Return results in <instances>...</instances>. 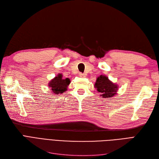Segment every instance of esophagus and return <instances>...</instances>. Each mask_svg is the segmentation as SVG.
Returning a JSON list of instances; mask_svg holds the SVG:
<instances>
[{"mask_svg": "<svg viewBox=\"0 0 159 159\" xmlns=\"http://www.w3.org/2000/svg\"><path fill=\"white\" fill-rule=\"evenodd\" d=\"M80 76L81 77V78H84V77L85 76L84 74H82V73H80Z\"/></svg>", "mask_w": 159, "mask_h": 159, "instance_id": "esophagus-1", "label": "esophagus"}]
</instances>
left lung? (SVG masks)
Returning <instances> with one entry per match:
<instances>
[{
	"mask_svg": "<svg viewBox=\"0 0 159 159\" xmlns=\"http://www.w3.org/2000/svg\"><path fill=\"white\" fill-rule=\"evenodd\" d=\"M95 88L98 91L102 93L101 96L103 98H111L116 94L119 86L117 84L110 81L108 77L101 75L97 78L95 84Z\"/></svg>",
	"mask_w": 159,
	"mask_h": 159,
	"instance_id": "1",
	"label": "left lung"
}]
</instances>
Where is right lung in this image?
I'll return each mask as SVG.
<instances>
[{
  "mask_svg": "<svg viewBox=\"0 0 159 159\" xmlns=\"http://www.w3.org/2000/svg\"><path fill=\"white\" fill-rule=\"evenodd\" d=\"M70 84V80L69 78L64 79L62 74H58V75L50 81L48 86L51 88L52 92L57 95L66 91Z\"/></svg>",
  "mask_w": 159,
  "mask_h": 159,
  "instance_id": "1",
  "label": "right lung"
}]
</instances>
